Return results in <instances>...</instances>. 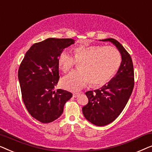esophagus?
Returning a JSON list of instances; mask_svg holds the SVG:
<instances>
[{
  "label": "esophagus",
  "mask_w": 152,
  "mask_h": 152,
  "mask_svg": "<svg viewBox=\"0 0 152 152\" xmlns=\"http://www.w3.org/2000/svg\"><path fill=\"white\" fill-rule=\"evenodd\" d=\"M81 93H80V92H75V93H73V97H77Z\"/></svg>",
  "instance_id": "esophagus-1"
}]
</instances>
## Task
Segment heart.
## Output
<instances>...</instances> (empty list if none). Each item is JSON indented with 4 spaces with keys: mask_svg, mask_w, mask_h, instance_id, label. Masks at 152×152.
<instances>
[{
    "mask_svg": "<svg viewBox=\"0 0 152 152\" xmlns=\"http://www.w3.org/2000/svg\"><path fill=\"white\" fill-rule=\"evenodd\" d=\"M73 54L74 57L63 51L58 57V65L64 72L80 64V70L70 72L61 80L63 88L72 91L80 90L90 82L95 87L104 86L115 76L122 64L120 51L112 46L80 45L75 48Z\"/></svg>",
    "mask_w": 152,
    "mask_h": 152,
    "instance_id": "1",
    "label": "heart"
}]
</instances>
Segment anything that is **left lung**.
<instances>
[{
    "label": "left lung",
    "instance_id": "left-lung-1",
    "mask_svg": "<svg viewBox=\"0 0 152 152\" xmlns=\"http://www.w3.org/2000/svg\"><path fill=\"white\" fill-rule=\"evenodd\" d=\"M111 41L122 55L121 66L117 74L107 84L94 91L86 93L88 102L82 107L84 117L96 126H105L117 118L127 103L134 86V71L132 57L125 48L115 39Z\"/></svg>",
    "mask_w": 152,
    "mask_h": 152
}]
</instances>
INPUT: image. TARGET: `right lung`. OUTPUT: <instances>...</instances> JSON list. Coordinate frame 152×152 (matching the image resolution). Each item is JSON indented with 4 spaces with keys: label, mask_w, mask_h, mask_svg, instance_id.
<instances>
[{
    "label": "right lung",
    "mask_w": 152,
    "mask_h": 152,
    "mask_svg": "<svg viewBox=\"0 0 152 152\" xmlns=\"http://www.w3.org/2000/svg\"><path fill=\"white\" fill-rule=\"evenodd\" d=\"M74 42L72 39L49 38L34 43L20 64L18 77L23 101L28 113L42 123L57 119L72 96L67 91L53 89L59 80L58 57Z\"/></svg>",
    "instance_id": "add662e5"
}]
</instances>
